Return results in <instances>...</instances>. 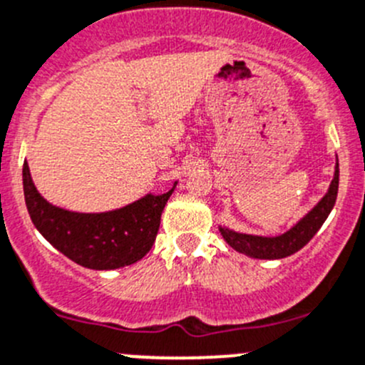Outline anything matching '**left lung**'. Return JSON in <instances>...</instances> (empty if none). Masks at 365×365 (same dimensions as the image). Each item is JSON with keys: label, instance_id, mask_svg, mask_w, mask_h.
<instances>
[{"label": "left lung", "instance_id": "8db88e82", "mask_svg": "<svg viewBox=\"0 0 365 365\" xmlns=\"http://www.w3.org/2000/svg\"><path fill=\"white\" fill-rule=\"evenodd\" d=\"M339 190V160L335 165V175L330 183V189L324 194L323 200L298 222L292 226L289 232L282 233L278 237H258L246 235V233H237L228 228H219L221 235L225 237L226 242L239 253L246 255L251 258H265V260H277V258H285L289 255L302 250L310 239L317 233V230L327 221L328 214L334 208L335 200H337Z\"/></svg>", "mask_w": 365, "mask_h": 365}]
</instances>
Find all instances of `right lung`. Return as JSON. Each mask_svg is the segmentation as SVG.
<instances>
[{
  "label": "right lung",
  "mask_w": 365,
  "mask_h": 365,
  "mask_svg": "<svg viewBox=\"0 0 365 365\" xmlns=\"http://www.w3.org/2000/svg\"><path fill=\"white\" fill-rule=\"evenodd\" d=\"M103 214H78L49 205L35 189L30 169L23 165V189L28 214L35 228L76 264L88 269H118L135 264L151 250L160 215L175 190Z\"/></svg>",
  "instance_id": "right-lung-1"
}]
</instances>
